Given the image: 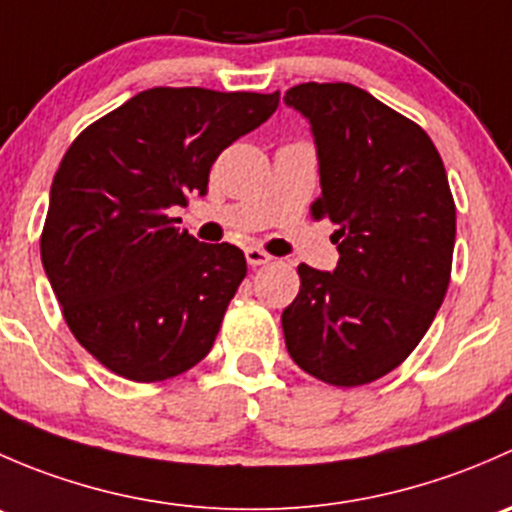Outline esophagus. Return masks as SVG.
Here are the masks:
<instances>
[{"mask_svg":"<svg viewBox=\"0 0 512 512\" xmlns=\"http://www.w3.org/2000/svg\"><path fill=\"white\" fill-rule=\"evenodd\" d=\"M245 257H247V265H250V267L267 265V262L272 260V257L267 255L265 250H260V247H247V250H245Z\"/></svg>","mask_w":512,"mask_h":512,"instance_id":"34e87169","label":"esophagus"}]
</instances>
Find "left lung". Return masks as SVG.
<instances>
[{"label": "left lung", "instance_id": "1", "mask_svg": "<svg viewBox=\"0 0 512 512\" xmlns=\"http://www.w3.org/2000/svg\"><path fill=\"white\" fill-rule=\"evenodd\" d=\"M285 103L312 128L339 262L299 265L282 312L287 352L332 386H361L401 364L431 327L451 280L456 205L421 126L352 84H299Z\"/></svg>", "mask_w": 512, "mask_h": 512}]
</instances>
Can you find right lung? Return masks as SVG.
Instances as JSON below:
<instances>
[{"mask_svg":"<svg viewBox=\"0 0 512 512\" xmlns=\"http://www.w3.org/2000/svg\"><path fill=\"white\" fill-rule=\"evenodd\" d=\"M275 94L148 89L91 123L54 175L41 265L81 347L113 374L163 381L213 349L247 275L168 210L205 193L215 158L277 111Z\"/></svg>","mask_w":512,"mask_h":512,"instance_id":"add662e5","label":"right lung"}]
</instances>
